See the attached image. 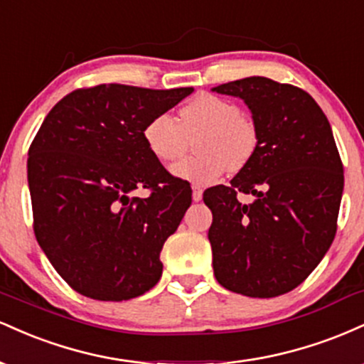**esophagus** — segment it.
<instances>
[{"label":"esophagus","instance_id":"34e87169","mask_svg":"<svg viewBox=\"0 0 364 364\" xmlns=\"http://www.w3.org/2000/svg\"><path fill=\"white\" fill-rule=\"evenodd\" d=\"M202 196H203L202 188L193 185V200H195V202H200V200H202Z\"/></svg>","mask_w":364,"mask_h":364}]
</instances>
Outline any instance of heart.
Returning a JSON list of instances; mask_svg holds the SVG:
<instances>
[{
	"label": "heart",
	"instance_id": "b5f03b06",
	"mask_svg": "<svg viewBox=\"0 0 364 364\" xmlns=\"http://www.w3.org/2000/svg\"><path fill=\"white\" fill-rule=\"evenodd\" d=\"M193 140L195 156L171 168L179 179L196 186L210 185L220 174L245 169L258 150V128L240 107L215 94L195 95L179 109V123L169 114H157L145 124L144 141L159 162H173Z\"/></svg>",
	"mask_w": 364,
	"mask_h": 364
}]
</instances>
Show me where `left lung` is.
<instances>
[{"mask_svg":"<svg viewBox=\"0 0 364 364\" xmlns=\"http://www.w3.org/2000/svg\"><path fill=\"white\" fill-rule=\"evenodd\" d=\"M243 99L258 128V150L231 185L208 188V241L225 289L275 298L298 287L332 245L344 168L327 116L308 92L265 77L214 87ZM253 194L241 204L237 195Z\"/></svg>","mask_w":364,"mask_h":364,"instance_id":"1","label":"left lung"}]
</instances>
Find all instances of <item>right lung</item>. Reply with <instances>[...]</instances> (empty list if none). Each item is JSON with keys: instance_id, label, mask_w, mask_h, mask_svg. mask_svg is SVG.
Masks as SVG:
<instances>
[{"instance_id": "right-lung-1", "label": "right lung", "mask_w": 364, "mask_h": 364, "mask_svg": "<svg viewBox=\"0 0 364 364\" xmlns=\"http://www.w3.org/2000/svg\"><path fill=\"white\" fill-rule=\"evenodd\" d=\"M193 87L152 90L102 83L70 92L28 149L34 232L72 289L127 301L159 282L166 240L191 205L190 183L149 152L144 128ZM145 187V199L129 193Z\"/></svg>"}]
</instances>
